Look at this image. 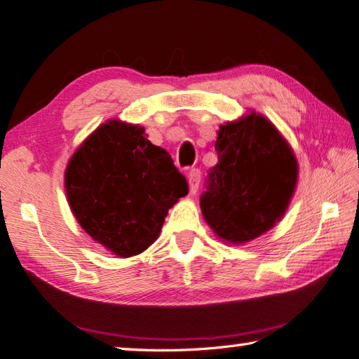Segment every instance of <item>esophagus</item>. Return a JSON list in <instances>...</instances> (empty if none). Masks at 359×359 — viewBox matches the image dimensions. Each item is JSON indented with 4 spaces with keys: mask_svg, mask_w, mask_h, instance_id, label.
I'll return each mask as SVG.
<instances>
[{
    "mask_svg": "<svg viewBox=\"0 0 359 359\" xmlns=\"http://www.w3.org/2000/svg\"><path fill=\"white\" fill-rule=\"evenodd\" d=\"M200 182H201V170L198 168L190 169L189 170V185H190L191 193H196L198 187H200Z\"/></svg>",
    "mask_w": 359,
    "mask_h": 359,
    "instance_id": "1",
    "label": "esophagus"
}]
</instances>
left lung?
Here are the masks:
<instances>
[{
	"mask_svg": "<svg viewBox=\"0 0 359 359\" xmlns=\"http://www.w3.org/2000/svg\"><path fill=\"white\" fill-rule=\"evenodd\" d=\"M215 150L219 163L209 169L200 198L203 215L225 241H251L286 210L297 161L276 128L255 113L220 126Z\"/></svg>",
	"mask_w": 359,
	"mask_h": 359,
	"instance_id": "obj_1",
	"label": "left lung"
}]
</instances>
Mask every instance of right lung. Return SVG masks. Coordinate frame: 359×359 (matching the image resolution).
<instances>
[{"label": "right lung", "mask_w": 359, "mask_h": 359, "mask_svg": "<svg viewBox=\"0 0 359 359\" xmlns=\"http://www.w3.org/2000/svg\"><path fill=\"white\" fill-rule=\"evenodd\" d=\"M144 128L108 121L72 156L65 172L70 208L79 225L119 257L145 251L168 210L189 193L166 150Z\"/></svg>", "instance_id": "right-lung-1"}]
</instances>
